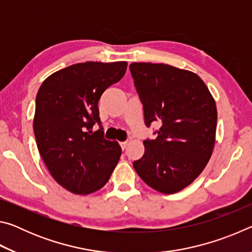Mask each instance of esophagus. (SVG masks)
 <instances>
[{"label": "esophagus", "mask_w": 252, "mask_h": 252, "mask_svg": "<svg viewBox=\"0 0 252 252\" xmlns=\"http://www.w3.org/2000/svg\"><path fill=\"white\" fill-rule=\"evenodd\" d=\"M120 146L122 148V150H126V147H127V142L125 141V142H120Z\"/></svg>", "instance_id": "1"}]
</instances>
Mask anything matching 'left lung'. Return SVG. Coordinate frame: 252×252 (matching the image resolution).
<instances>
[{
    "instance_id": "1",
    "label": "left lung",
    "mask_w": 252,
    "mask_h": 252,
    "mask_svg": "<svg viewBox=\"0 0 252 252\" xmlns=\"http://www.w3.org/2000/svg\"><path fill=\"white\" fill-rule=\"evenodd\" d=\"M143 104L144 122L161 123L155 140H144V155L133 162L152 189L171 194L191 185L206 168L216 142L217 108L195 73L163 63H131Z\"/></svg>"
}]
</instances>
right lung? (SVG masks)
Returning <instances> with one entry per match:
<instances>
[{
    "mask_svg": "<svg viewBox=\"0 0 252 252\" xmlns=\"http://www.w3.org/2000/svg\"><path fill=\"white\" fill-rule=\"evenodd\" d=\"M127 63H78L51 74L37 91L33 130L51 176L75 194L101 189L121 156L117 141L103 136L100 97L120 81ZM96 122L100 129L92 132Z\"/></svg>",
    "mask_w": 252,
    "mask_h": 252,
    "instance_id": "obj_1",
    "label": "right lung"
}]
</instances>
